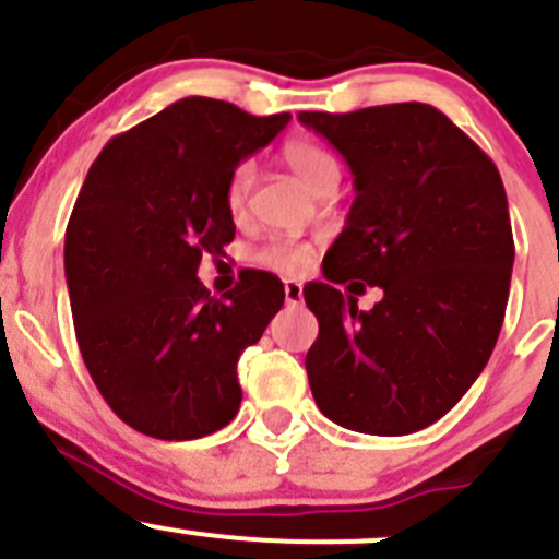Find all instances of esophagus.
<instances>
[{
    "label": "esophagus",
    "mask_w": 559,
    "mask_h": 559,
    "mask_svg": "<svg viewBox=\"0 0 559 559\" xmlns=\"http://www.w3.org/2000/svg\"><path fill=\"white\" fill-rule=\"evenodd\" d=\"M286 306H300L302 302V284L300 281H284Z\"/></svg>",
    "instance_id": "34e87169"
}]
</instances>
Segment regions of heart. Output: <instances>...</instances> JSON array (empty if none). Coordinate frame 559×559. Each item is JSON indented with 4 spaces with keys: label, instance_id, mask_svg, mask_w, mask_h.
Segmentation results:
<instances>
[{
    "label": "heart",
    "instance_id": "obj_1",
    "mask_svg": "<svg viewBox=\"0 0 559 559\" xmlns=\"http://www.w3.org/2000/svg\"><path fill=\"white\" fill-rule=\"evenodd\" d=\"M281 159L289 165V170L308 186V189L316 191V194H332L341 180V167H337V159L324 148L321 143H316L311 138H289L284 145H281ZM253 183V167L248 162H240L227 178V189H224V200H227V211L233 216H240L246 211L248 191H251ZM313 248L308 243H300V240H286L275 238L270 243L259 246L257 251L251 253L253 262L264 270H273V273L281 275H295L300 270H306L311 264Z\"/></svg>",
    "mask_w": 559,
    "mask_h": 559
}]
</instances>
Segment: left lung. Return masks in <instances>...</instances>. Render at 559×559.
Wrapping results in <instances>:
<instances>
[{
    "mask_svg": "<svg viewBox=\"0 0 559 559\" xmlns=\"http://www.w3.org/2000/svg\"><path fill=\"white\" fill-rule=\"evenodd\" d=\"M300 121L341 151L357 189L326 281L302 289L319 319L313 400L348 430L408 436L460 403L498 343L514 267L503 180L432 105L302 110ZM335 283L385 297L359 312Z\"/></svg>",
    "mask_w": 559,
    "mask_h": 559,
    "instance_id": "8db88e82",
    "label": "left lung"
}]
</instances>
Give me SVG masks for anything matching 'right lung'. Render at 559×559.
<instances>
[{"label":"right lung","mask_w":559,"mask_h":559,"mask_svg":"<svg viewBox=\"0 0 559 559\" xmlns=\"http://www.w3.org/2000/svg\"><path fill=\"white\" fill-rule=\"evenodd\" d=\"M289 118L186 97L112 138L83 180L64 235L78 346L112 414L143 436L191 441L238 414V359L284 284L248 270L218 300L197 267L235 238L229 173Z\"/></svg>","instance_id":"add662e5"}]
</instances>
